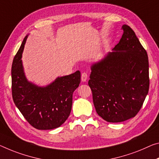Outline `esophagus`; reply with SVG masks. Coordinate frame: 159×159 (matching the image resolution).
<instances>
[{
    "label": "esophagus",
    "mask_w": 159,
    "mask_h": 159,
    "mask_svg": "<svg viewBox=\"0 0 159 159\" xmlns=\"http://www.w3.org/2000/svg\"><path fill=\"white\" fill-rule=\"evenodd\" d=\"M88 79V74L87 73H83L81 74V80L83 82H85Z\"/></svg>",
    "instance_id": "esophagus-1"
}]
</instances>
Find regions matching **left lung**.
<instances>
[{
    "label": "left lung",
    "instance_id": "left-lung-1",
    "mask_svg": "<svg viewBox=\"0 0 159 159\" xmlns=\"http://www.w3.org/2000/svg\"><path fill=\"white\" fill-rule=\"evenodd\" d=\"M122 29V38L112 52L90 67L89 80L95 110L109 122L135 117L149 89L147 51L129 26Z\"/></svg>",
    "mask_w": 159,
    "mask_h": 159
}]
</instances>
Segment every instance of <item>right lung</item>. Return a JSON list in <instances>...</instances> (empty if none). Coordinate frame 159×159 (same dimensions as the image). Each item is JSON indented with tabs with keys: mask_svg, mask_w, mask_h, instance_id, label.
Wrapping results in <instances>:
<instances>
[{
	"mask_svg": "<svg viewBox=\"0 0 159 159\" xmlns=\"http://www.w3.org/2000/svg\"><path fill=\"white\" fill-rule=\"evenodd\" d=\"M25 37L12 64V95L20 112L32 127L47 130L64 124L70 115L73 93L79 87L80 72L57 77L46 86H38L27 79L22 61Z\"/></svg>",
	"mask_w": 159,
	"mask_h": 159,
	"instance_id": "add662e5",
	"label": "right lung"
}]
</instances>
